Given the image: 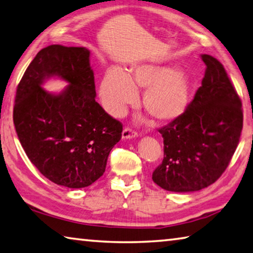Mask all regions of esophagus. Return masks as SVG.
<instances>
[{
  "instance_id": "34e87169",
  "label": "esophagus",
  "mask_w": 253,
  "mask_h": 253,
  "mask_svg": "<svg viewBox=\"0 0 253 253\" xmlns=\"http://www.w3.org/2000/svg\"><path fill=\"white\" fill-rule=\"evenodd\" d=\"M122 136L124 139H127V138H135V137L138 136V134H137V131H135L134 129H131V128L125 127L123 130Z\"/></svg>"
}]
</instances>
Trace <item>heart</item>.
Listing matches in <instances>:
<instances>
[{
  "instance_id": "obj_1",
  "label": "heart",
  "mask_w": 253,
  "mask_h": 253,
  "mask_svg": "<svg viewBox=\"0 0 253 253\" xmlns=\"http://www.w3.org/2000/svg\"><path fill=\"white\" fill-rule=\"evenodd\" d=\"M137 89H146L143 107L160 123L182 116L190 101L191 83L187 76L168 66L139 65L132 68L129 77L121 70H109L101 81L99 92L106 110L122 116L136 101Z\"/></svg>"
}]
</instances>
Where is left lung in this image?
Instances as JSON below:
<instances>
[{
    "label": "left lung",
    "instance_id": "obj_1",
    "mask_svg": "<svg viewBox=\"0 0 253 253\" xmlns=\"http://www.w3.org/2000/svg\"><path fill=\"white\" fill-rule=\"evenodd\" d=\"M202 85L182 116L160 128L164 158L153 181L172 192L208 187L228 168L243 126L242 102L222 63L202 54Z\"/></svg>",
    "mask_w": 253,
    "mask_h": 253
}]
</instances>
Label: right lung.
<instances>
[{
	"instance_id": "add662e5",
	"label": "right lung",
	"mask_w": 253,
	"mask_h": 253,
	"mask_svg": "<svg viewBox=\"0 0 253 253\" xmlns=\"http://www.w3.org/2000/svg\"><path fill=\"white\" fill-rule=\"evenodd\" d=\"M84 46L52 44L40 50L16 88L13 122L25 154L58 185H91L122 138L123 125L95 100V77ZM58 75L70 83L52 95L41 84Z\"/></svg>"
}]
</instances>
